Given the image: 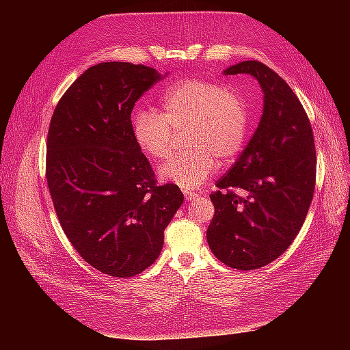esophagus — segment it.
<instances>
[{
    "label": "esophagus",
    "mask_w": 350,
    "mask_h": 350,
    "mask_svg": "<svg viewBox=\"0 0 350 350\" xmlns=\"http://www.w3.org/2000/svg\"><path fill=\"white\" fill-rule=\"evenodd\" d=\"M184 196H185V200H188V201L198 198V194L197 193H191V191H184Z\"/></svg>",
    "instance_id": "obj_1"
}]
</instances>
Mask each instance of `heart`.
I'll use <instances>...</instances> for the list:
<instances>
[{"instance_id": "heart-1", "label": "heart", "mask_w": 350, "mask_h": 350, "mask_svg": "<svg viewBox=\"0 0 350 350\" xmlns=\"http://www.w3.org/2000/svg\"><path fill=\"white\" fill-rule=\"evenodd\" d=\"M163 113L139 108L133 113L137 146L154 161L172 153L174 130L188 126L187 147L191 150L171 159L159 169L162 183L197 189L243 147L248 134V109L238 94L219 83L189 79L169 88L162 98Z\"/></svg>"}]
</instances>
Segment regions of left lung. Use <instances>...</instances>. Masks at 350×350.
Returning a JSON list of instances; mask_svg holds the SVG:
<instances>
[{
    "label": "left lung",
    "mask_w": 350,
    "mask_h": 350,
    "mask_svg": "<svg viewBox=\"0 0 350 350\" xmlns=\"http://www.w3.org/2000/svg\"><path fill=\"white\" fill-rule=\"evenodd\" d=\"M224 74H250L258 81L262 113L239 159L210 194L215 216L207 242L226 266L256 270L279 258L304 225L315 187L314 134L288 83L262 62L242 61Z\"/></svg>",
    "instance_id": "8db88e82"
}]
</instances>
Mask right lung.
<instances>
[{"mask_svg": "<svg viewBox=\"0 0 350 350\" xmlns=\"http://www.w3.org/2000/svg\"><path fill=\"white\" fill-rule=\"evenodd\" d=\"M166 74L100 62L71 84L51 118L46 181L58 220L80 256L113 278L152 266L184 203L178 185H156L133 135L135 102Z\"/></svg>", "mask_w": 350, "mask_h": 350, "instance_id": "add662e5", "label": "right lung"}]
</instances>
